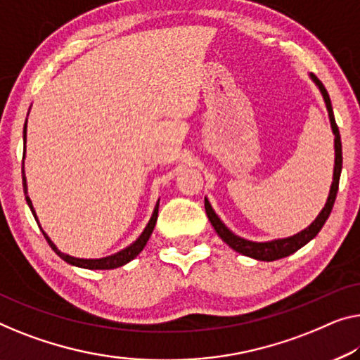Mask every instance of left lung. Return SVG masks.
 <instances>
[{
  "instance_id": "8db88e82",
  "label": "left lung",
  "mask_w": 360,
  "mask_h": 360,
  "mask_svg": "<svg viewBox=\"0 0 360 360\" xmlns=\"http://www.w3.org/2000/svg\"><path fill=\"white\" fill-rule=\"evenodd\" d=\"M312 79L315 80V84L319 85L321 95H323V100L326 103V110H328V116H330V122H331V129H333L335 134V173H333V184H331L330 189V195L328 200L325 203V208L320 212L317 219L310 224L307 229L297 233L292 238H286V239H276L271 240V243H250V240H245L239 236L233 234L229 229L224 226L214 212L212 210L210 203L205 200V212L207 217L210 219V223L213 224L214 231L218 233L219 238H221L224 243H226L229 248L234 249L239 254L252 257V259L257 260H264V262H273L278 259H284V257L294 254V252L299 250L300 248H304L309 240H312L315 236L320 233V229L323 228V224L326 219H328L331 210H333L335 200H336V194H338V187H340V176H341V168H342V147H341V136H340V129L336 126L335 121V115H333V108H331V101H330V95L326 92V89L323 87V84L314 76Z\"/></svg>"
}]
</instances>
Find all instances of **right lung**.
Instances as JSON below:
<instances>
[{
  "label": "right lung",
  "instance_id": "1",
  "mask_svg": "<svg viewBox=\"0 0 360 360\" xmlns=\"http://www.w3.org/2000/svg\"><path fill=\"white\" fill-rule=\"evenodd\" d=\"M24 141H25V127H24ZM22 184H24V192H25V200H27V203H29L30 210H32V213H34V217H35L34 207H32L30 198H29V195H27L25 178H24V166H22ZM158 203H160V202H158ZM158 203H157V207H155V212H153V214H152V218H150L147 228L143 229V233L141 234V238H139L134 244L129 245L127 249L117 252V254H115V255L105 257V259H96V260H94V259H92V260H90V259H76V257H71V255L63 254V252H60V250L56 249V245L51 243L50 238H48V236H46L45 233H43V231H41V233H43V236H45L46 243L50 244V248H51L53 250H55L56 254L60 255L64 262H68V264L76 265V266H82V268H89V270H111V268L122 266L124 264H127V262H131V260L134 259V257H137V255L142 252V249L146 248L148 238H150V236H152V233H153L155 223H157V218H158ZM35 219H37V217H35Z\"/></svg>",
  "mask_w": 360,
  "mask_h": 360
}]
</instances>
